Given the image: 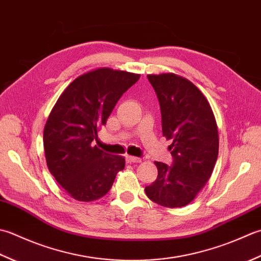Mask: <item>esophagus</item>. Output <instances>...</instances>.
I'll use <instances>...</instances> for the list:
<instances>
[{
  "instance_id": "1",
  "label": "esophagus",
  "mask_w": 261,
  "mask_h": 261,
  "mask_svg": "<svg viewBox=\"0 0 261 261\" xmlns=\"http://www.w3.org/2000/svg\"><path fill=\"white\" fill-rule=\"evenodd\" d=\"M125 159L128 163H140V162H142L141 158H136V156H132V155H126Z\"/></svg>"
}]
</instances>
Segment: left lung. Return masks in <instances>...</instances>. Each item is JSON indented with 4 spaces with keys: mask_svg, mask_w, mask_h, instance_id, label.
<instances>
[{
    "mask_svg": "<svg viewBox=\"0 0 261 261\" xmlns=\"http://www.w3.org/2000/svg\"><path fill=\"white\" fill-rule=\"evenodd\" d=\"M162 115V134L171 141L172 167L154 162L155 181L145 187L154 203L169 208L195 199L211 178L219 155V130L204 93L188 79L174 73L148 74Z\"/></svg>",
    "mask_w": 261,
    "mask_h": 261,
    "instance_id": "obj_1",
    "label": "left lung"
}]
</instances>
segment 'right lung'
Masks as SVG:
<instances>
[{
	"mask_svg": "<svg viewBox=\"0 0 261 261\" xmlns=\"http://www.w3.org/2000/svg\"><path fill=\"white\" fill-rule=\"evenodd\" d=\"M140 74L99 67L77 76L53 107L44 128L47 167L68 196L97 200L108 193L125 159L92 146L117 101Z\"/></svg>",
	"mask_w": 261,
	"mask_h": 261,
	"instance_id": "1",
	"label": "right lung"
}]
</instances>
